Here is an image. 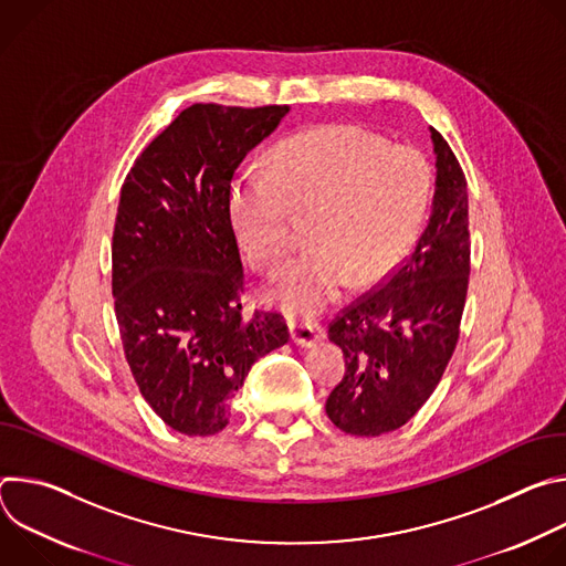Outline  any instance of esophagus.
Masks as SVG:
<instances>
[{
    "instance_id": "1",
    "label": "esophagus",
    "mask_w": 566,
    "mask_h": 566,
    "mask_svg": "<svg viewBox=\"0 0 566 566\" xmlns=\"http://www.w3.org/2000/svg\"><path fill=\"white\" fill-rule=\"evenodd\" d=\"M291 340L302 349H311L325 340V327H322L317 319L295 322V325H291Z\"/></svg>"
}]
</instances>
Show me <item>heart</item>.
I'll return each instance as SVG.
<instances>
[{
    "label": "heart",
    "mask_w": 566,
    "mask_h": 566,
    "mask_svg": "<svg viewBox=\"0 0 566 566\" xmlns=\"http://www.w3.org/2000/svg\"><path fill=\"white\" fill-rule=\"evenodd\" d=\"M430 168L410 147L356 125H327L284 140L271 168L249 166L228 190L230 223L249 260L275 266L293 244V212L318 208L313 244L273 275V295L295 313L332 304L354 280H382L419 234Z\"/></svg>",
    "instance_id": "1"
}]
</instances>
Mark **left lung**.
<instances>
[{
  "label": "left lung",
  "mask_w": 566,
  "mask_h": 566,
  "mask_svg": "<svg viewBox=\"0 0 566 566\" xmlns=\"http://www.w3.org/2000/svg\"><path fill=\"white\" fill-rule=\"evenodd\" d=\"M437 156L432 212L412 255L329 325L345 376L327 398L336 428L380 437L406 426L439 385L459 338L470 275L468 186L446 138Z\"/></svg>",
  "instance_id": "1"
}]
</instances>
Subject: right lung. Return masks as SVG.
Here are the masks:
<instances>
[{
	"instance_id": "add662e5",
	"label": "right lung",
	"mask_w": 566,
	"mask_h": 566,
	"mask_svg": "<svg viewBox=\"0 0 566 566\" xmlns=\"http://www.w3.org/2000/svg\"><path fill=\"white\" fill-rule=\"evenodd\" d=\"M286 105H192L136 158L120 188L112 293L125 358L172 430L210 437L253 363L289 343L280 313L244 311L228 190Z\"/></svg>"
}]
</instances>
